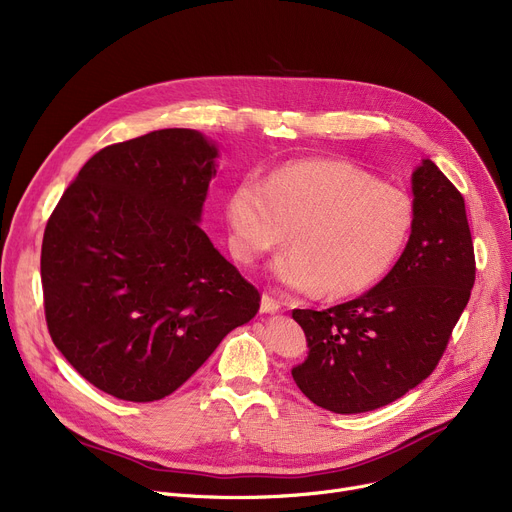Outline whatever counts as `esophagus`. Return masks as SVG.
I'll list each match as a JSON object with an SVG mask.
<instances>
[{
    "label": "esophagus",
    "mask_w": 512,
    "mask_h": 512,
    "mask_svg": "<svg viewBox=\"0 0 512 512\" xmlns=\"http://www.w3.org/2000/svg\"><path fill=\"white\" fill-rule=\"evenodd\" d=\"M280 311V301H276L272 294H263L261 297V313H278Z\"/></svg>",
    "instance_id": "1"
}]
</instances>
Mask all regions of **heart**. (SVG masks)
<instances>
[{"label": "heart", "instance_id": "heart-1", "mask_svg": "<svg viewBox=\"0 0 512 512\" xmlns=\"http://www.w3.org/2000/svg\"><path fill=\"white\" fill-rule=\"evenodd\" d=\"M230 249L253 263L294 249L272 263L288 290L330 299L373 288L405 251L415 226V203L405 188L338 159H301L265 182L245 178L226 207Z\"/></svg>", "mask_w": 512, "mask_h": 512}]
</instances>
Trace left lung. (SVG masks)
<instances>
[{
	"mask_svg": "<svg viewBox=\"0 0 512 512\" xmlns=\"http://www.w3.org/2000/svg\"><path fill=\"white\" fill-rule=\"evenodd\" d=\"M415 226L390 274L363 297L294 309L309 357L301 392L332 413H365L405 396L440 363L475 284L465 199L432 159L413 172Z\"/></svg>",
	"mask_w": 512,
	"mask_h": 512,
	"instance_id": "obj_1",
	"label": "left lung"
}]
</instances>
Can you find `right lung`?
<instances>
[{"label":"right lung","instance_id":"1","mask_svg":"<svg viewBox=\"0 0 512 512\" xmlns=\"http://www.w3.org/2000/svg\"><path fill=\"white\" fill-rule=\"evenodd\" d=\"M218 149L164 128L97 151L49 215L41 247L47 330L95 388L130 402L172 394L259 290L199 228Z\"/></svg>","mask_w":512,"mask_h":512}]
</instances>
